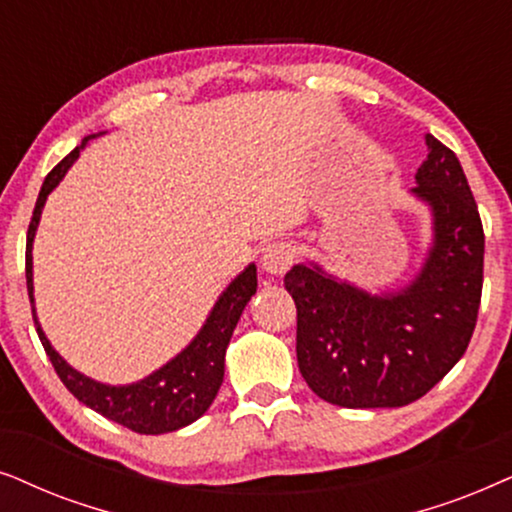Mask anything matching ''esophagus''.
<instances>
[{"label": "esophagus", "mask_w": 512, "mask_h": 512, "mask_svg": "<svg viewBox=\"0 0 512 512\" xmlns=\"http://www.w3.org/2000/svg\"><path fill=\"white\" fill-rule=\"evenodd\" d=\"M297 260V248L288 241H274L269 243L262 252V269L267 274L283 276L285 271L292 267V262Z\"/></svg>", "instance_id": "34e87169"}]
</instances>
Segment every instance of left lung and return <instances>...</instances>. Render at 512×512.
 Listing matches in <instances>:
<instances>
[{
	"label": "left lung",
	"instance_id": "1",
	"mask_svg": "<svg viewBox=\"0 0 512 512\" xmlns=\"http://www.w3.org/2000/svg\"><path fill=\"white\" fill-rule=\"evenodd\" d=\"M426 147L412 196L431 210L433 241L410 283L372 295L316 262L285 274L299 372L325 403L410 405L459 363L473 337L485 264L480 213L452 149L431 133Z\"/></svg>",
	"mask_w": 512,
	"mask_h": 512
}]
</instances>
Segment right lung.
<instances>
[{
    "mask_svg": "<svg viewBox=\"0 0 512 512\" xmlns=\"http://www.w3.org/2000/svg\"><path fill=\"white\" fill-rule=\"evenodd\" d=\"M102 133L86 135L77 149H72L56 168L46 175L42 192H39L37 206H34L30 229H27V250H25V278L27 295L32 304V318L37 335L42 339L46 356L56 367L58 377L67 386L74 398L86 407H91L109 421L131 428L142 435H161L170 431H180L208 412L213 405L217 391H220L224 379V353H227L229 339L234 335V327L241 318L245 304L257 292V267L248 264L227 290L217 297L213 309H210L206 323L185 349L170 358L159 370L147 374L145 379L133 381V384L112 386L95 381L67 363L60 353L53 349L49 337L44 335L42 325L37 320L34 309V283H32V243L37 234L39 220H42L44 203L49 194L60 185L67 170L79 159V152L88 145V140L98 138Z\"/></svg>",
    "mask_w": 512,
    "mask_h": 512,
    "instance_id": "1",
    "label": "right lung"
}]
</instances>
